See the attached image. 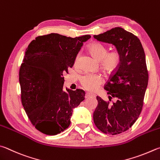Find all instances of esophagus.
Returning <instances> with one entry per match:
<instances>
[{
  "instance_id": "1",
  "label": "esophagus",
  "mask_w": 160,
  "mask_h": 160,
  "mask_svg": "<svg viewBox=\"0 0 160 160\" xmlns=\"http://www.w3.org/2000/svg\"><path fill=\"white\" fill-rule=\"evenodd\" d=\"M95 97V95L91 94V93H87L85 97L86 98H88V97Z\"/></svg>"
}]
</instances>
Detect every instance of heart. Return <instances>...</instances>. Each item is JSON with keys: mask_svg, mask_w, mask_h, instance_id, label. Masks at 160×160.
Instances as JSON below:
<instances>
[{"mask_svg": "<svg viewBox=\"0 0 160 160\" xmlns=\"http://www.w3.org/2000/svg\"><path fill=\"white\" fill-rule=\"evenodd\" d=\"M90 53L97 61L100 62L101 68L107 74L112 73L120 65L121 54L118 50L108 52V49L99 42H92L88 46ZM78 57L75 63H77ZM82 88L89 92H95L103 83V78L98 74L86 73L80 78Z\"/></svg>", "mask_w": 160, "mask_h": 160, "instance_id": "obj_1", "label": "heart"}]
</instances>
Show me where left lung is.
Listing matches in <instances>:
<instances>
[{
    "label": "left lung",
    "mask_w": 160,
    "mask_h": 160,
    "mask_svg": "<svg viewBox=\"0 0 160 160\" xmlns=\"http://www.w3.org/2000/svg\"><path fill=\"white\" fill-rule=\"evenodd\" d=\"M98 41L115 46L121 54L118 68L104 86L109 101L97 97L93 114L95 125L104 133L116 135L128 130L140 115L148 82L146 55L140 40L121 27L94 35Z\"/></svg>",
    "instance_id": "1"
}]
</instances>
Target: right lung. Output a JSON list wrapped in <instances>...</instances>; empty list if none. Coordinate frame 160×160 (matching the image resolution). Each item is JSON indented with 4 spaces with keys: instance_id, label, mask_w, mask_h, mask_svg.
Returning a JSON list of instances; mask_svg holds the SVG:
<instances>
[{
    "instance_id": "add662e5",
    "label": "right lung",
    "mask_w": 160,
    "mask_h": 160,
    "mask_svg": "<svg viewBox=\"0 0 160 160\" xmlns=\"http://www.w3.org/2000/svg\"><path fill=\"white\" fill-rule=\"evenodd\" d=\"M90 38L50 33L36 37L26 50L19 75L21 99L39 132L47 135L63 132L70 125L72 109L85 99L82 89H63V73L72 67L83 42Z\"/></svg>"
}]
</instances>
